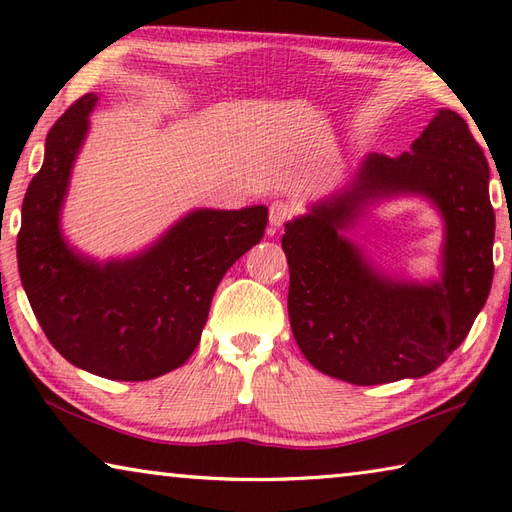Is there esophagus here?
<instances>
[{
    "instance_id": "esophagus-1",
    "label": "esophagus",
    "mask_w": 512,
    "mask_h": 512,
    "mask_svg": "<svg viewBox=\"0 0 512 512\" xmlns=\"http://www.w3.org/2000/svg\"><path fill=\"white\" fill-rule=\"evenodd\" d=\"M292 215H295L292 204H288L284 200H277V202L270 204V226L281 228L286 222L292 220Z\"/></svg>"
}]
</instances>
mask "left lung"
Instances as JSON below:
<instances>
[{"label":"left lung","mask_w":512,"mask_h":512,"mask_svg":"<svg viewBox=\"0 0 512 512\" xmlns=\"http://www.w3.org/2000/svg\"><path fill=\"white\" fill-rule=\"evenodd\" d=\"M420 192L448 222L445 277L398 285L374 274L338 235L363 201ZM495 211L488 162L460 114L440 110L411 154H369L350 191L286 224L288 317L303 356L352 385L427 376L458 350L493 284Z\"/></svg>","instance_id":"1"}]
</instances>
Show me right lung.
Listing matches in <instances>:
<instances>
[{"mask_svg":"<svg viewBox=\"0 0 512 512\" xmlns=\"http://www.w3.org/2000/svg\"><path fill=\"white\" fill-rule=\"evenodd\" d=\"M94 94L52 125L21 204L17 264L30 308L65 361L112 380H149L193 354L224 273L264 237L266 206L193 211L156 246L96 264L63 242L59 211Z\"/></svg>","mask_w":512,"mask_h":512,"instance_id":"add662e5","label":"right lung"}]
</instances>
